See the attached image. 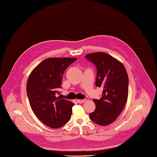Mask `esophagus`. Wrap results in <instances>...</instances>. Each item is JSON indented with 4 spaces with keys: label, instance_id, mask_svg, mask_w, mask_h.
Wrapping results in <instances>:
<instances>
[{
    "label": "esophagus",
    "instance_id": "1",
    "mask_svg": "<svg viewBox=\"0 0 157 157\" xmlns=\"http://www.w3.org/2000/svg\"><path fill=\"white\" fill-rule=\"evenodd\" d=\"M86 101V99H78L77 102L78 103H83Z\"/></svg>",
    "mask_w": 157,
    "mask_h": 157
}]
</instances>
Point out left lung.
Listing matches in <instances>:
<instances>
[{"instance_id": "obj_1", "label": "left lung", "mask_w": 157, "mask_h": 157, "mask_svg": "<svg viewBox=\"0 0 157 157\" xmlns=\"http://www.w3.org/2000/svg\"><path fill=\"white\" fill-rule=\"evenodd\" d=\"M86 58L97 68L95 86L104 89L101 98L93 99L95 109L89 117L99 125H109L116 120L128 99L126 70L122 63L104 52L90 53Z\"/></svg>"}]
</instances>
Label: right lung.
Returning <instances> with one entry per match:
<instances>
[{
  "label": "right lung",
  "mask_w": 157,
  "mask_h": 157,
  "mask_svg": "<svg viewBox=\"0 0 157 157\" xmlns=\"http://www.w3.org/2000/svg\"><path fill=\"white\" fill-rule=\"evenodd\" d=\"M76 58L46 59L31 71L27 82L26 91L31 109L46 126L58 128L70 119L74 104L56 98L61 89L65 69Z\"/></svg>",
  "instance_id": "obj_1"
}]
</instances>
